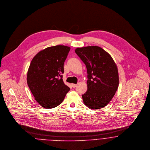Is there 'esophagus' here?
Masks as SVG:
<instances>
[{
  "mask_svg": "<svg viewBox=\"0 0 150 150\" xmlns=\"http://www.w3.org/2000/svg\"><path fill=\"white\" fill-rule=\"evenodd\" d=\"M71 86H72L73 88H75V87L77 86V84H71Z\"/></svg>",
  "mask_w": 150,
  "mask_h": 150,
  "instance_id": "obj_1",
  "label": "esophagus"
}]
</instances>
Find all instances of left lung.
Instances as JSON below:
<instances>
[{
	"instance_id": "obj_1",
	"label": "left lung",
	"mask_w": 150,
	"mask_h": 150,
	"mask_svg": "<svg viewBox=\"0 0 150 150\" xmlns=\"http://www.w3.org/2000/svg\"><path fill=\"white\" fill-rule=\"evenodd\" d=\"M75 52L87 70V91L82 95L84 103L91 109L106 106L119 86L117 66L111 56L100 47L77 48Z\"/></svg>"
}]
</instances>
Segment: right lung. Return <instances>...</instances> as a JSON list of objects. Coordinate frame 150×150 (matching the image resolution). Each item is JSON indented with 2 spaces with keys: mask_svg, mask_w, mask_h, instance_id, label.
Masks as SVG:
<instances>
[{
  "mask_svg": "<svg viewBox=\"0 0 150 150\" xmlns=\"http://www.w3.org/2000/svg\"><path fill=\"white\" fill-rule=\"evenodd\" d=\"M70 50L64 45L48 47L39 52L31 62L27 84L35 100L44 108L60 105L70 90L62 79L64 62Z\"/></svg>",
  "mask_w": 150,
  "mask_h": 150,
  "instance_id": "obj_1",
  "label": "right lung"
}]
</instances>
